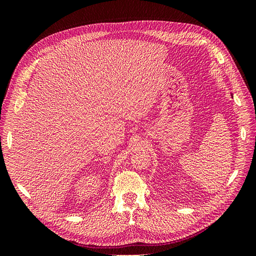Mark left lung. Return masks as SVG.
Returning a JSON list of instances; mask_svg holds the SVG:
<instances>
[{"instance_id":"obj_1","label":"left lung","mask_w":256,"mask_h":256,"mask_svg":"<svg viewBox=\"0 0 256 256\" xmlns=\"http://www.w3.org/2000/svg\"><path fill=\"white\" fill-rule=\"evenodd\" d=\"M232 96H233V95H232Z\"/></svg>"}]
</instances>
